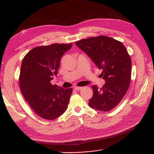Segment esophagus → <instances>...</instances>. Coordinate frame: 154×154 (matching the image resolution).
<instances>
[{
	"label": "esophagus",
	"instance_id": "obj_1",
	"mask_svg": "<svg viewBox=\"0 0 154 154\" xmlns=\"http://www.w3.org/2000/svg\"><path fill=\"white\" fill-rule=\"evenodd\" d=\"M74 88L76 91H80L81 89H82L83 87H74Z\"/></svg>",
	"mask_w": 154,
	"mask_h": 154
}]
</instances>
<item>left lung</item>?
I'll return each instance as SVG.
<instances>
[{"mask_svg":"<svg viewBox=\"0 0 154 154\" xmlns=\"http://www.w3.org/2000/svg\"><path fill=\"white\" fill-rule=\"evenodd\" d=\"M99 69L105 81L101 88L92 85L88 105L106 112L117 106L125 95L131 80L132 62L127 49L119 41L106 36L82 39L75 42Z\"/></svg>","mask_w":154,"mask_h":154,"instance_id":"1","label":"left lung"}]
</instances>
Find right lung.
I'll list each match as a JSON object with an SVG mask.
<instances>
[{
    "mask_svg": "<svg viewBox=\"0 0 154 154\" xmlns=\"http://www.w3.org/2000/svg\"><path fill=\"white\" fill-rule=\"evenodd\" d=\"M72 44H53L31 49L23 59L19 77L21 92L40 118L53 120L67 109L72 88L52 85L63 54Z\"/></svg>",
    "mask_w": 154,
    "mask_h": 154,
    "instance_id": "1",
    "label": "right lung"
}]
</instances>
